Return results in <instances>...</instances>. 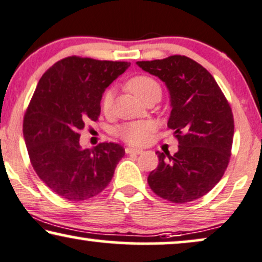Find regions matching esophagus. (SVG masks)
<instances>
[{"mask_svg":"<svg viewBox=\"0 0 262 262\" xmlns=\"http://www.w3.org/2000/svg\"><path fill=\"white\" fill-rule=\"evenodd\" d=\"M144 151L140 148H135V147H127L125 148V153H128V155H140Z\"/></svg>","mask_w":262,"mask_h":262,"instance_id":"esophagus-1","label":"esophagus"}]
</instances>
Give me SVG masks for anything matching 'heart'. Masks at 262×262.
Wrapping results in <instances>:
<instances>
[{
    "instance_id": "b5f03b06",
    "label": "heart",
    "mask_w": 262,
    "mask_h": 262,
    "mask_svg": "<svg viewBox=\"0 0 262 262\" xmlns=\"http://www.w3.org/2000/svg\"><path fill=\"white\" fill-rule=\"evenodd\" d=\"M130 91L138 99H144L151 93H160V86L155 79L146 75H139L130 79L127 83ZM114 104V90H107L102 98V110L104 114H110ZM155 123L151 121H135L121 125L117 129V135L122 140L130 145L141 146L148 141L155 130Z\"/></svg>"
}]
</instances>
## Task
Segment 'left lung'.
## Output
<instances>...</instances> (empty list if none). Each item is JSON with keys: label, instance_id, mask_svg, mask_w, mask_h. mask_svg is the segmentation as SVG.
Masks as SVG:
<instances>
[{"label": "left lung", "instance_id": "left-lung-1", "mask_svg": "<svg viewBox=\"0 0 262 262\" xmlns=\"http://www.w3.org/2000/svg\"><path fill=\"white\" fill-rule=\"evenodd\" d=\"M142 71L158 76L170 95L167 127L179 151L158 153L159 164L147 182L158 196L186 204L207 194L224 175L231 155L233 116L213 76L189 57L139 61Z\"/></svg>", "mask_w": 262, "mask_h": 262}]
</instances>
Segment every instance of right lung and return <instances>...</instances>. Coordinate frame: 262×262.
<instances>
[{
    "label": "right lung",
    "mask_w": 262,
    "mask_h": 262,
    "mask_svg": "<svg viewBox=\"0 0 262 262\" xmlns=\"http://www.w3.org/2000/svg\"><path fill=\"white\" fill-rule=\"evenodd\" d=\"M130 63L71 56L48 69L24 117V138L39 179L61 198L82 201L105 189L124 148L80 146L79 130L100 115L104 91Z\"/></svg>",
    "instance_id": "obj_1"
}]
</instances>
